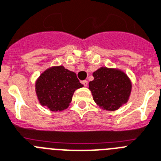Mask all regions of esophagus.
Masks as SVG:
<instances>
[{"mask_svg":"<svg viewBox=\"0 0 161 161\" xmlns=\"http://www.w3.org/2000/svg\"><path fill=\"white\" fill-rule=\"evenodd\" d=\"M82 84H83V86H88V81H87L86 80H83V81L81 82Z\"/></svg>","mask_w":161,"mask_h":161,"instance_id":"esophagus-1","label":"esophagus"}]
</instances>
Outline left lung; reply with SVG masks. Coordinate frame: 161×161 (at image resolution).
Returning <instances> with one entry per match:
<instances>
[{
  "label": "left lung",
  "mask_w": 161,
  "mask_h": 161,
  "mask_svg": "<svg viewBox=\"0 0 161 161\" xmlns=\"http://www.w3.org/2000/svg\"><path fill=\"white\" fill-rule=\"evenodd\" d=\"M93 76L89 89L100 108L113 111L127 103L132 85L125 73L114 68L101 67L93 73Z\"/></svg>",
  "instance_id": "8db88e82"
}]
</instances>
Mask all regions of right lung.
<instances>
[{
    "mask_svg": "<svg viewBox=\"0 0 161 161\" xmlns=\"http://www.w3.org/2000/svg\"><path fill=\"white\" fill-rule=\"evenodd\" d=\"M81 87L75 73L59 65L42 73L36 81V93L41 105L51 111H61L68 108L75 91Z\"/></svg>",
    "mask_w": 161,
    "mask_h": 161,
    "instance_id": "add662e5",
    "label": "right lung"
}]
</instances>
